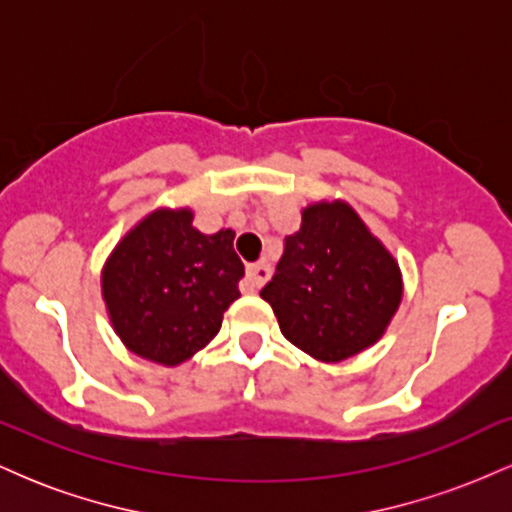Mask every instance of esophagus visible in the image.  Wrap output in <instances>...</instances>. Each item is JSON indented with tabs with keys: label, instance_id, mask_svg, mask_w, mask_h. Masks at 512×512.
Segmentation results:
<instances>
[{
	"label": "esophagus",
	"instance_id": "1",
	"mask_svg": "<svg viewBox=\"0 0 512 512\" xmlns=\"http://www.w3.org/2000/svg\"><path fill=\"white\" fill-rule=\"evenodd\" d=\"M272 276V269H269L267 262H255V264H248V269H245V279H243V293H255L260 291L264 284H267V279Z\"/></svg>",
	"mask_w": 512,
	"mask_h": 512
}]
</instances>
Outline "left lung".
I'll use <instances>...</instances> for the list:
<instances>
[{"label": "left lung", "mask_w": 512, "mask_h": 512, "mask_svg": "<svg viewBox=\"0 0 512 512\" xmlns=\"http://www.w3.org/2000/svg\"><path fill=\"white\" fill-rule=\"evenodd\" d=\"M402 269L344 199L301 211L276 274L260 296L279 330L322 363L351 358L383 337L402 303Z\"/></svg>", "instance_id": "left-lung-1"}]
</instances>
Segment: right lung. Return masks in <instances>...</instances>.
<instances>
[{
  "label": "right lung",
  "mask_w": 512,
  "mask_h": 512,
  "mask_svg": "<svg viewBox=\"0 0 512 512\" xmlns=\"http://www.w3.org/2000/svg\"><path fill=\"white\" fill-rule=\"evenodd\" d=\"M190 207H158L120 238L101 272L110 325L132 354L180 366L221 330L245 267L236 233L197 231Z\"/></svg>",
  "instance_id": "obj_1"
}]
</instances>
